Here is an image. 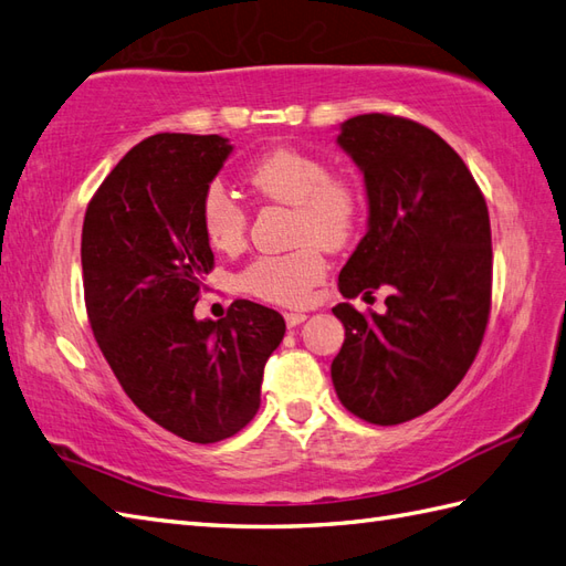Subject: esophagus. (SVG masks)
I'll return each instance as SVG.
<instances>
[{
	"label": "esophagus",
	"instance_id": "1",
	"mask_svg": "<svg viewBox=\"0 0 566 566\" xmlns=\"http://www.w3.org/2000/svg\"><path fill=\"white\" fill-rule=\"evenodd\" d=\"M308 318L306 313H294V311H289V313H284V323H286V327H296V325H301Z\"/></svg>",
	"mask_w": 566,
	"mask_h": 566
}]
</instances>
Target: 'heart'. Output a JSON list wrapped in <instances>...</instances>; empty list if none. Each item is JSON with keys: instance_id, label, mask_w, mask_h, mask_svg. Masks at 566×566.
I'll use <instances>...</instances> for the list:
<instances>
[{"instance_id": "obj_1", "label": "heart", "mask_w": 566, "mask_h": 566, "mask_svg": "<svg viewBox=\"0 0 566 566\" xmlns=\"http://www.w3.org/2000/svg\"><path fill=\"white\" fill-rule=\"evenodd\" d=\"M248 182L270 202L294 209V243L286 255H262L248 265L243 292L277 306L306 304L313 286L325 277V251L345 248L359 229L364 192L349 176L331 174L325 159L294 147H277L248 170ZM200 223L207 243L221 253L239 251L245 241L248 212L235 197L212 182L200 200Z\"/></svg>"}]
</instances>
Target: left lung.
Returning a JSON list of instances; mask_svg holds the SVG:
<instances>
[{"mask_svg":"<svg viewBox=\"0 0 566 566\" xmlns=\"http://www.w3.org/2000/svg\"><path fill=\"white\" fill-rule=\"evenodd\" d=\"M337 144L369 195V231L339 272V294L388 296L384 315L333 308L345 343L331 374L352 415L392 427L449 398L478 357L492 308L490 212L461 156L424 125L357 115Z\"/></svg>","mask_w":566,"mask_h":566,"instance_id":"1","label":"left lung"}]
</instances>
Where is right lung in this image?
Returning <instances> with one entry per match:
<instances>
[{
  "label": "right lung",
  "mask_w": 566,
  "mask_h": 566,
  "mask_svg": "<svg viewBox=\"0 0 566 566\" xmlns=\"http://www.w3.org/2000/svg\"><path fill=\"white\" fill-rule=\"evenodd\" d=\"M231 149L219 135L147 137L101 182L82 229L84 301L105 361L144 415L192 443L251 422L286 331L248 298L221 321L195 318L214 268L200 200Z\"/></svg>",
  "instance_id": "add662e5"
}]
</instances>
